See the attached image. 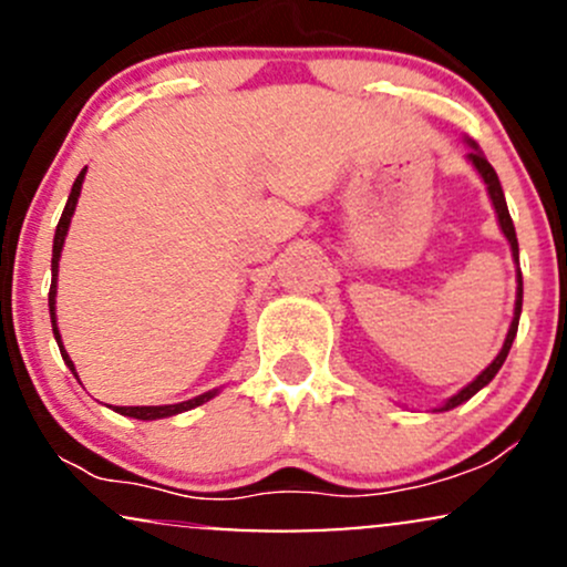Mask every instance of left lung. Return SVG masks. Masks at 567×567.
<instances>
[{"label":"left lung","instance_id":"8db88e82","mask_svg":"<svg viewBox=\"0 0 567 567\" xmlns=\"http://www.w3.org/2000/svg\"><path fill=\"white\" fill-rule=\"evenodd\" d=\"M466 146H470V154H466V159L472 162L474 171H477V173H480V178L485 181V186H487V197H491V202H493V210H496L498 226H501V231H504L506 243H509V247H512L514 266H517V298H514V317H512V324H509V333H506V338H504V347H501V351L496 354V360H493L491 365H487V368L483 370V373H480L477 379H474L472 383H466V386L461 389L458 394H453L451 400H445V405L434 408V413H442V410H453V408H458L461 402L472 400V396L477 394L480 389L487 386V383H491L493 379H496V373L501 370V365H504L506 354H509L514 336H517L519 315H523V271H519V247H517V234H514V224H512V216H509V207H506V199H504V188H501V181H498L496 171H493L491 162L485 159V154L480 152L477 143H474L472 138H466Z\"/></svg>","mask_w":567,"mask_h":567}]
</instances>
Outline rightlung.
Returning a JSON list of instances; mask_svg holds the SVG:
<instances>
[{"instance_id":"1","label":"right lung","mask_w":567,"mask_h":567,"mask_svg":"<svg viewBox=\"0 0 567 567\" xmlns=\"http://www.w3.org/2000/svg\"><path fill=\"white\" fill-rule=\"evenodd\" d=\"M84 173H87V167L76 175L74 186H71V194H69V202L66 207H63V216L58 220L55 226V239H53V285H50V296H48V306H50V320H53V333H55V341H58V349H61V357L63 362H66L71 373L76 375V368L74 362H71L69 351L63 349V341H61V330H58V317H55V296H58V261H61V252H63V243H66V234H69V226H71V218H74V210H76V202H80V194H82V184H84ZM220 392V389H210V392L199 394V396H192V400L186 402H175V405H133V408H120L114 405V410L120 415H127V419H138V421H157V419H171V415H178V413H186V410L202 405V402L213 400Z\"/></svg>"}]
</instances>
